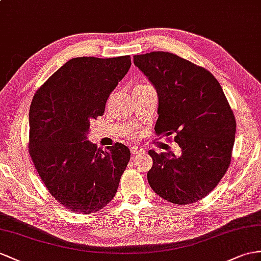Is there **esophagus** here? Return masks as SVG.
Instances as JSON below:
<instances>
[{"label": "esophagus", "mask_w": 261, "mask_h": 261, "mask_svg": "<svg viewBox=\"0 0 261 261\" xmlns=\"http://www.w3.org/2000/svg\"><path fill=\"white\" fill-rule=\"evenodd\" d=\"M130 151H131L132 154H138V153H141V152H143V151H144V149L140 148V146H138V145H135V146H131V148H130Z\"/></svg>", "instance_id": "esophagus-1"}]
</instances>
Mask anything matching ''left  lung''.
Returning a JSON list of instances; mask_svg holds the SVG:
<instances>
[{
  "label": "left lung",
  "mask_w": 261,
  "mask_h": 261,
  "mask_svg": "<svg viewBox=\"0 0 261 261\" xmlns=\"http://www.w3.org/2000/svg\"><path fill=\"white\" fill-rule=\"evenodd\" d=\"M158 92L156 135L176 133L181 154L150 150L151 189L165 200L186 205L204 198L228 169L236 121L223 88L203 67L166 51L133 56Z\"/></svg>",
  "instance_id": "8db88e82"
}]
</instances>
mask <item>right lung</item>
<instances>
[{"label":"right lung","instance_id":"add662e5","mask_svg":"<svg viewBox=\"0 0 261 261\" xmlns=\"http://www.w3.org/2000/svg\"><path fill=\"white\" fill-rule=\"evenodd\" d=\"M130 66V56L72 58L33 98L30 154L50 194L71 212L95 213L110 203L128 165V146L102 151L88 132Z\"/></svg>","mask_w":261,"mask_h":261}]
</instances>
